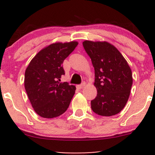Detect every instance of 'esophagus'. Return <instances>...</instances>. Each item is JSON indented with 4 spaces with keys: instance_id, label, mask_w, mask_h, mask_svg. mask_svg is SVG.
Segmentation results:
<instances>
[{
    "instance_id": "esophagus-1",
    "label": "esophagus",
    "mask_w": 155,
    "mask_h": 155,
    "mask_svg": "<svg viewBox=\"0 0 155 155\" xmlns=\"http://www.w3.org/2000/svg\"><path fill=\"white\" fill-rule=\"evenodd\" d=\"M84 86H85V83L83 82V83H81V84L77 85V86H76V88L79 89V90H81V89H82Z\"/></svg>"
}]
</instances>
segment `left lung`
Wrapping results in <instances>:
<instances>
[{
    "mask_svg": "<svg viewBox=\"0 0 155 155\" xmlns=\"http://www.w3.org/2000/svg\"><path fill=\"white\" fill-rule=\"evenodd\" d=\"M82 44L95 68L94 85L97 93L91 101L92 111L104 117L120 113L128 101L133 84L127 62L108 42L84 41Z\"/></svg>",
    "mask_w": 155,
    "mask_h": 155,
    "instance_id": "1",
    "label": "left lung"
}]
</instances>
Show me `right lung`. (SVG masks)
<instances>
[{
    "label": "right lung",
    "instance_id": "1",
    "mask_svg": "<svg viewBox=\"0 0 155 155\" xmlns=\"http://www.w3.org/2000/svg\"><path fill=\"white\" fill-rule=\"evenodd\" d=\"M77 45V41L51 44L37 53L27 67L25 88L33 109L40 117H59L68 108L76 87L60 81L65 74L64 60Z\"/></svg>",
    "mask_w": 155,
    "mask_h": 155
}]
</instances>
